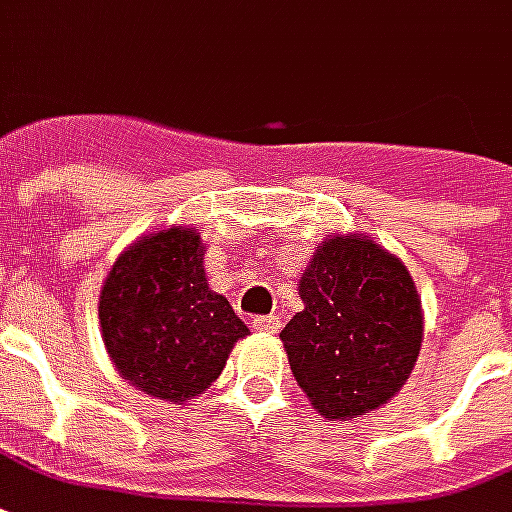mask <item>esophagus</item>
Listing matches in <instances>:
<instances>
[{"label":"esophagus","instance_id":"34e87169","mask_svg":"<svg viewBox=\"0 0 512 512\" xmlns=\"http://www.w3.org/2000/svg\"><path fill=\"white\" fill-rule=\"evenodd\" d=\"M255 328L257 331L276 333L279 328H282V320H279L276 314H260V317H255Z\"/></svg>","mask_w":512,"mask_h":512}]
</instances>
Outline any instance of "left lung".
I'll return each instance as SVG.
<instances>
[{"label":"left lung","instance_id":"obj_1","mask_svg":"<svg viewBox=\"0 0 512 512\" xmlns=\"http://www.w3.org/2000/svg\"><path fill=\"white\" fill-rule=\"evenodd\" d=\"M298 312L279 333L290 369L325 418L393 399L418 361L420 301L399 257L366 236H333L301 276Z\"/></svg>","mask_w":512,"mask_h":512}]
</instances>
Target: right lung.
<instances>
[{
	"instance_id": "right-lung-1",
	"label": "right lung",
	"mask_w": 512,
	"mask_h": 512,
	"mask_svg": "<svg viewBox=\"0 0 512 512\" xmlns=\"http://www.w3.org/2000/svg\"><path fill=\"white\" fill-rule=\"evenodd\" d=\"M203 244L192 227L140 238L116 260L100 293L111 361L138 391L187 401L217 380L246 328L206 282Z\"/></svg>"
}]
</instances>
